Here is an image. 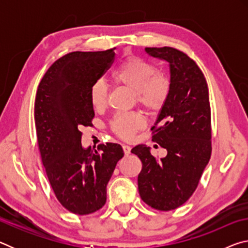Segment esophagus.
<instances>
[{"label":"esophagus","mask_w":248,"mask_h":248,"mask_svg":"<svg viewBox=\"0 0 248 248\" xmlns=\"http://www.w3.org/2000/svg\"><path fill=\"white\" fill-rule=\"evenodd\" d=\"M123 150H124V155H129L130 153H131V148H130L129 145L124 144L123 145Z\"/></svg>","instance_id":"1"}]
</instances>
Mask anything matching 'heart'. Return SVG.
Masks as SVG:
<instances>
[{"instance_id":"obj_1","label":"heart","mask_w":248,"mask_h":248,"mask_svg":"<svg viewBox=\"0 0 248 248\" xmlns=\"http://www.w3.org/2000/svg\"><path fill=\"white\" fill-rule=\"evenodd\" d=\"M115 82L136 91L137 99L150 111L164 107L170 93V83L165 75L143 59L132 57L124 60L114 73ZM90 102L95 109H102L107 102V87L102 81H96L90 90ZM144 127V119L138 112L115 116L111 129L123 139H130L138 130Z\"/></svg>"}]
</instances>
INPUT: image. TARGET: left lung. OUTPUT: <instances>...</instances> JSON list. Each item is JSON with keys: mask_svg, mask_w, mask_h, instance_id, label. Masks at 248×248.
I'll list each match as a JSON object with an SVG mask.
<instances>
[{"mask_svg": "<svg viewBox=\"0 0 248 248\" xmlns=\"http://www.w3.org/2000/svg\"><path fill=\"white\" fill-rule=\"evenodd\" d=\"M170 65V93L152 127V140L167 150L155 158L144 144L134 146L142 162L138 176L141 199L159 211L180 207L198 186L211 156V109L207 81L196 62L170 47L145 48Z\"/></svg>", "mask_w": 248, "mask_h": 248, "instance_id": "1", "label": "left lung"}]
</instances>
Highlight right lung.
<instances>
[{"label":"right lung","mask_w":248,"mask_h":248,"mask_svg":"<svg viewBox=\"0 0 248 248\" xmlns=\"http://www.w3.org/2000/svg\"><path fill=\"white\" fill-rule=\"evenodd\" d=\"M114 50L61 57L46 72L36 94V133L46 174L59 202L78 216L104 207L107 184L124 156L117 143L84 149L79 131L92 125L91 86L110 68Z\"/></svg>","instance_id":"add662e5"}]
</instances>
